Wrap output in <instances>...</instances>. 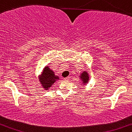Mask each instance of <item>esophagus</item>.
<instances>
[{"label":"esophagus","mask_w":132,"mask_h":132,"mask_svg":"<svg viewBox=\"0 0 132 132\" xmlns=\"http://www.w3.org/2000/svg\"><path fill=\"white\" fill-rule=\"evenodd\" d=\"M69 77H65V78H64L65 81H69Z\"/></svg>","instance_id":"34e87169"}]
</instances>
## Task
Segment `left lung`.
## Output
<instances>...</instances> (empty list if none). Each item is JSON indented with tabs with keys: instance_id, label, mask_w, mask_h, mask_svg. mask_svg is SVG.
<instances>
[{
	"instance_id": "left-lung-1",
	"label": "left lung",
	"mask_w": 132,
	"mask_h": 132,
	"mask_svg": "<svg viewBox=\"0 0 132 132\" xmlns=\"http://www.w3.org/2000/svg\"><path fill=\"white\" fill-rule=\"evenodd\" d=\"M79 78L82 82V85H86L88 82L89 80V74H88L87 71H83L82 73H81L79 76Z\"/></svg>"
}]
</instances>
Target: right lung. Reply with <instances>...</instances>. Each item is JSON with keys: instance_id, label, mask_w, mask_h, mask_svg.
<instances>
[{"instance_id": "add662e5", "label": "right lung", "mask_w": 132, "mask_h": 132, "mask_svg": "<svg viewBox=\"0 0 132 132\" xmlns=\"http://www.w3.org/2000/svg\"><path fill=\"white\" fill-rule=\"evenodd\" d=\"M58 79H60L59 77L55 75V72L47 65L44 67L41 74L39 76V81L45 90L50 89V87Z\"/></svg>"}]
</instances>
